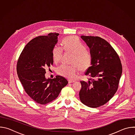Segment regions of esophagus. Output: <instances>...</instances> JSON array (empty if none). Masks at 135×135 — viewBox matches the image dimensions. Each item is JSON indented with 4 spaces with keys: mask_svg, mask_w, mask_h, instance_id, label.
Here are the masks:
<instances>
[{
    "mask_svg": "<svg viewBox=\"0 0 135 135\" xmlns=\"http://www.w3.org/2000/svg\"><path fill=\"white\" fill-rule=\"evenodd\" d=\"M68 83H74V82H75L74 81H73V80H68Z\"/></svg>",
    "mask_w": 135,
    "mask_h": 135,
    "instance_id": "esophagus-1",
    "label": "esophagus"
}]
</instances>
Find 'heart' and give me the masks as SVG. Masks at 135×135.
Instances as JSON below:
<instances>
[{
	"label": "heart",
	"mask_w": 135,
	"mask_h": 135,
	"mask_svg": "<svg viewBox=\"0 0 135 135\" xmlns=\"http://www.w3.org/2000/svg\"><path fill=\"white\" fill-rule=\"evenodd\" d=\"M63 48L55 46L52 51L53 61L58 62L60 61L63 53L65 52L73 54L70 65H62L57 68V73L66 78L74 80L81 68H89L92 63V54L90 51L85 49V46L75 36H71L64 38L62 41Z\"/></svg>",
	"instance_id": "heart-1"
}]
</instances>
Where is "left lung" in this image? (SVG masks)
Returning a JSON list of instances; mask_svg holds the SVG:
<instances>
[{
    "mask_svg": "<svg viewBox=\"0 0 135 135\" xmlns=\"http://www.w3.org/2000/svg\"><path fill=\"white\" fill-rule=\"evenodd\" d=\"M92 54L91 66L85 73L88 82L81 81L79 93L85 105L97 108L107 103L116 93L122 75L120 57L113 47L98 36H81Z\"/></svg>",
    "mask_w": 135,
    "mask_h": 135,
    "instance_id": "1",
    "label": "left lung"
}]
</instances>
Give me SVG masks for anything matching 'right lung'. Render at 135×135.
<instances>
[{
    "label": "right lung",
    "mask_w": 135,
    "mask_h": 135,
    "mask_svg": "<svg viewBox=\"0 0 135 135\" xmlns=\"http://www.w3.org/2000/svg\"><path fill=\"white\" fill-rule=\"evenodd\" d=\"M57 33L38 36L24 47L17 63V73L25 91L38 104L45 105L55 99L67 80L61 76L46 79V68L53 64V49L57 42Z\"/></svg>",
    "instance_id": "obj_1"
}]
</instances>
